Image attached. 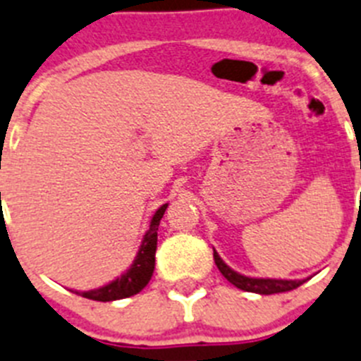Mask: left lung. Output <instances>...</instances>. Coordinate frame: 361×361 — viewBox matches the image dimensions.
<instances>
[{
    "label": "left lung",
    "instance_id": "left-lung-1",
    "mask_svg": "<svg viewBox=\"0 0 361 361\" xmlns=\"http://www.w3.org/2000/svg\"><path fill=\"white\" fill-rule=\"evenodd\" d=\"M214 263L218 265L219 272L227 278L234 287L241 290H247V293H256V294H278V293H287V290H293L296 287L303 283L302 280H263V278H247V276H241L238 272H234L233 269L227 267L221 258L214 252Z\"/></svg>",
    "mask_w": 361,
    "mask_h": 361
}]
</instances>
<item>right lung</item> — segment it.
I'll return each mask as SVG.
<instances>
[{"mask_svg":"<svg viewBox=\"0 0 361 361\" xmlns=\"http://www.w3.org/2000/svg\"><path fill=\"white\" fill-rule=\"evenodd\" d=\"M167 205H161L152 216L150 227L147 231L145 238L142 241V247L137 250V256L134 263L130 265L125 274H121L118 280L112 283L99 287V289L87 290V293H78L83 298L89 300H96V302H112V300H121V298H128L137 294L150 281V276L154 272V262H156V245H158V227L159 219L165 214Z\"/></svg>","mask_w":361,"mask_h":361,"instance_id":"obj_1","label":"right lung"}]
</instances>
